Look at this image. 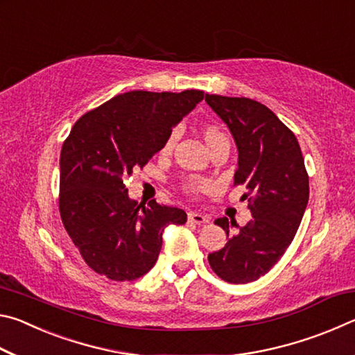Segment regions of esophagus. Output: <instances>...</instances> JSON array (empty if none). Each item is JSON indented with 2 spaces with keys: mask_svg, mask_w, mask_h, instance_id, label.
<instances>
[{
  "mask_svg": "<svg viewBox=\"0 0 355 355\" xmlns=\"http://www.w3.org/2000/svg\"><path fill=\"white\" fill-rule=\"evenodd\" d=\"M188 219L191 222H194V224H197V225H203V224H208V222H209L208 216H203L200 213H188Z\"/></svg>",
  "mask_w": 355,
  "mask_h": 355,
  "instance_id": "34e87169",
  "label": "esophagus"
}]
</instances>
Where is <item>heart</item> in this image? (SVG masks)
<instances>
[{
	"label": "heart",
	"instance_id": "b5f03b06",
	"mask_svg": "<svg viewBox=\"0 0 355 355\" xmlns=\"http://www.w3.org/2000/svg\"><path fill=\"white\" fill-rule=\"evenodd\" d=\"M203 136H205V141L208 144V142H211L213 139H216V137H220V136H224V135H222L220 131L216 128V127H207ZM175 141H177V131H172V133L167 136V139L164 142V147H163L164 152H167V150H171L173 147V144H175ZM207 186H208V183L207 182H202V180H194V182L189 183V188L192 191L203 189V188H207Z\"/></svg>",
	"mask_w": 355,
	"mask_h": 355
}]
</instances>
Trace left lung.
Segmentation results:
<instances>
[{"mask_svg": "<svg viewBox=\"0 0 355 355\" xmlns=\"http://www.w3.org/2000/svg\"><path fill=\"white\" fill-rule=\"evenodd\" d=\"M235 139V184H245L252 219L244 227L227 218L214 224L228 241L208 255L209 266L228 284H249L266 274L291 244L309 203V173L293 131L250 98L205 95Z\"/></svg>", "mask_w": 355, "mask_h": 355, "instance_id": "obj_1", "label": "left lung"}]
</instances>
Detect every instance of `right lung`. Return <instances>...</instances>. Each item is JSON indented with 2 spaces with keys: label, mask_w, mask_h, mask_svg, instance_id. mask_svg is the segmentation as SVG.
Masks as SVG:
<instances>
[{
  "label": "right lung",
  "mask_w": 355,
  "mask_h": 355,
  "mask_svg": "<svg viewBox=\"0 0 355 355\" xmlns=\"http://www.w3.org/2000/svg\"><path fill=\"white\" fill-rule=\"evenodd\" d=\"M205 97L202 91L119 94L73 125L62 144L59 211L71 241L95 272L123 282L158 260L163 232L186 213L131 200L127 180L164 147L172 128Z\"/></svg>",
  "instance_id": "obj_1"
}]
</instances>
